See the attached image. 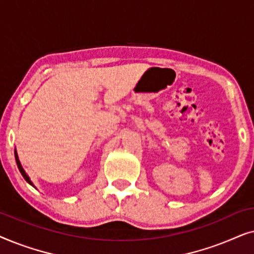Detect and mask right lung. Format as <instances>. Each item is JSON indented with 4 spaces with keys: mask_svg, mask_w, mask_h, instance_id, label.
I'll use <instances>...</instances> for the list:
<instances>
[{
    "mask_svg": "<svg viewBox=\"0 0 254 254\" xmlns=\"http://www.w3.org/2000/svg\"><path fill=\"white\" fill-rule=\"evenodd\" d=\"M15 157H16V163H17V166H18L19 171H20V173H22V176L24 177V179H25L26 182L30 184V185H32V186L34 187V185H33V184H32V182H31L30 178H29V176H27L26 173H25V171H24V169H23L22 164H20V162H19V159H18V155H17V151H16V150H15Z\"/></svg>",
    "mask_w": 254,
    "mask_h": 254,
    "instance_id": "obj_1",
    "label": "right lung"
}]
</instances>
